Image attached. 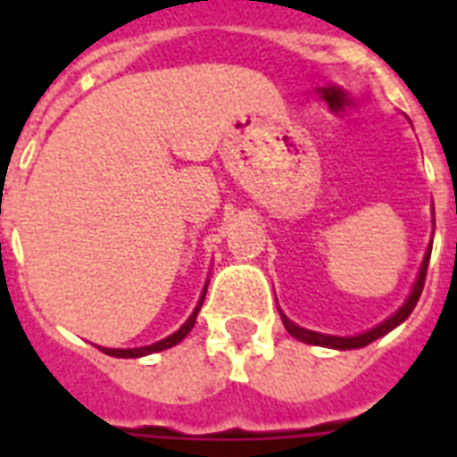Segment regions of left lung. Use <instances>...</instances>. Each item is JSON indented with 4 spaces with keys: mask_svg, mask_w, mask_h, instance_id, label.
<instances>
[{
    "mask_svg": "<svg viewBox=\"0 0 457 457\" xmlns=\"http://www.w3.org/2000/svg\"><path fill=\"white\" fill-rule=\"evenodd\" d=\"M429 256H432V246H429V251H427L425 261H422V268H420V275H418V282H415V287H412V294L408 296V301H405L401 308H398L394 315H391L389 320H384L382 325H377L375 329H370V332L365 334H358V337H329V334H320V332H311V329H303V327L294 325L292 320L287 318V315H282V322H285L287 332L292 334V337H296V339L305 341V344H315V346H329V348H341V351H346V348H362L368 346V344H372L375 339H379V337H384L386 332H391L394 327H398L401 322H403L408 315L412 312V308L418 305L420 301V294H422V289H425V279H427V265H429Z\"/></svg>",
    "mask_w": 457,
    "mask_h": 457,
    "instance_id": "8db88e82",
    "label": "left lung"
}]
</instances>
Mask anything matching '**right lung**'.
Returning a JSON list of instances; mask_svg holds the SVG:
<instances>
[{"instance_id":"add662e5","label":"right lung","mask_w":457,"mask_h":457,"mask_svg":"<svg viewBox=\"0 0 457 457\" xmlns=\"http://www.w3.org/2000/svg\"><path fill=\"white\" fill-rule=\"evenodd\" d=\"M204 296H206V292L201 294L199 305L194 308V312L189 315V320H187L185 325L179 327L175 334H170V337H165L163 341H156V344H152V346H142V348H102V351L106 355H113V358H139V355H149V353H156V351H165V348L175 346V344H179V341L185 339L187 334L192 332L194 322H196V312L201 311V303H204Z\"/></svg>"}]
</instances>
